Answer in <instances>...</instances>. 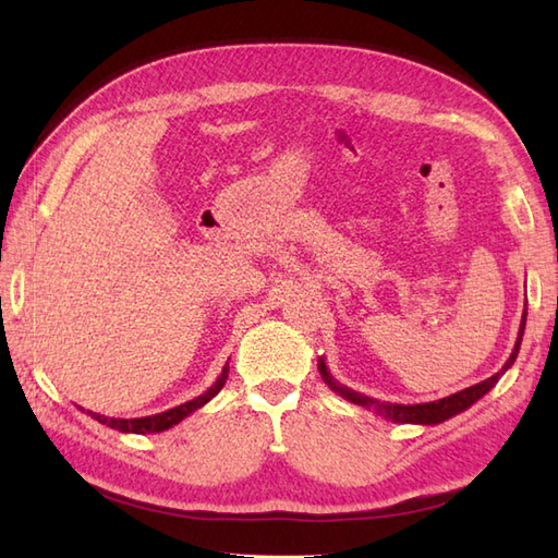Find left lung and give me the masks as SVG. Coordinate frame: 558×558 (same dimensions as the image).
<instances>
[{
  "label": "left lung",
  "instance_id": "1",
  "mask_svg": "<svg viewBox=\"0 0 558 558\" xmlns=\"http://www.w3.org/2000/svg\"><path fill=\"white\" fill-rule=\"evenodd\" d=\"M525 318H527V310L523 312V322H520V330H518V340H515V348L511 352V357L501 366V372H496L494 376H489L487 381H480L475 386H470L465 390H458V393L441 398V400H434V402H417V405H400V402H381L376 398L369 396H362L357 390H352L348 386H342L340 381H336L333 376H330L328 366L324 362V357L318 360V372H322L324 381L328 384L330 390H336L338 396H342L345 400L354 402V405H362L366 410H374L378 417L390 420V422H398V424H441L450 417H456V414L465 412L470 405H475V402L487 396L489 390L496 386V381L511 369L518 352H520V342H523V333H525Z\"/></svg>",
  "mask_w": 558,
  "mask_h": 558
}]
</instances>
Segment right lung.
Segmentation results:
<instances>
[{
    "label": "right lung",
    "mask_w": 558,
    "mask_h": 558,
    "mask_svg": "<svg viewBox=\"0 0 558 558\" xmlns=\"http://www.w3.org/2000/svg\"><path fill=\"white\" fill-rule=\"evenodd\" d=\"M228 372H230V366L225 364L220 376L216 378V384H213L204 396L189 400V402H184V405H177L172 410H165L160 414H150V417H136V420H114V417H102V414L90 412V417L98 420L100 424L112 426V429L122 432V434H160L165 429H170V426L180 424L184 417H189V414L196 412L198 408H204L208 400L216 398L220 393V388L225 386V381H228Z\"/></svg>",
    "instance_id": "right-lung-1"
}]
</instances>
